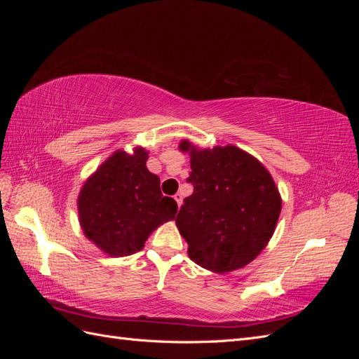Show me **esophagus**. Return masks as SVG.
<instances>
[{"mask_svg": "<svg viewBox=\"0 0 359 359\" xmlns=\"http://www.w3.org/2000/svg\"><path fill=\"white\" fill-rule=\"evenodd\" d=\"M173 198H175V201H177L178 206H181V203H182V194H181V193H177L175 196H173Z\"/></svg>", "mask_w": 359, "mask_h": 359, "instance_id": "1", "label": "esophagus"}]
</instances>
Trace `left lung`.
Returning <instances> with one entry per match:
<instances>
[{
	"mask_svg": "<svg viewBox=\"0 0 359 359\" xmlns=\"http://www.w3.org/2000/svg\"><path fill=\"white\" fill-rule=\"evenodd\" d=\"M190 151L187 182L177 226L189 244V256L214 273L243 268L262 252L273 236L281 199L269 172L243 149L227 145Z\"/></svg>",
	"mask_w": 359,
	"mask_h": 359,
	"instance_id": "left-lung-1",
	"label": "left lung"
}]
</instances>
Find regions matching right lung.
Wrapping results in <instances>:
<instances>
[{"label": "right lung", "mask_w": 359, "mask_h": 359, "mask_svg": "<svg viewBox=\"0 0 359 359\" xmlns=\"http://www.w3.org/2000/svg\"><path fill=\"white\" fill-rule=\"evenodd\" d=\"M147 158L142 148L133 156L116 151L81 190L83 233L111 256L139 252L157 226L175 219L178 205L163 196L158 177L145 166Z\"/></svg>", "instance_id": "obj_1"}]
</instances>
